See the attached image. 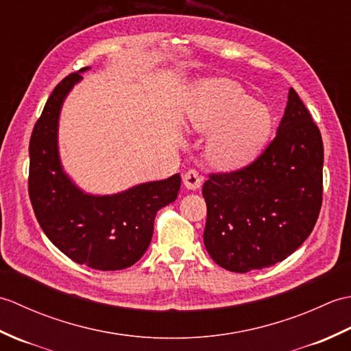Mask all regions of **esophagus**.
I'll return each instance as SVG.
<instances>
[{
	"instance_id": "esophagus-1",
	"label": "esophagus",
	"mask_w": 351,
	"mask_h": 351,
	"mask_svg": "<svg viewBox=\"0 0 351 351\" xmlns=\"http://www.w3.org/2000/svg\"><path fill=\"white\" fill-rule=\"evenodd\" d=\"M182 181H184L185 187H187L189 190H197L200 185H202L204 178L200 176V173L196 169H190L184 173Z\"/></svg>"
}]
</instances>
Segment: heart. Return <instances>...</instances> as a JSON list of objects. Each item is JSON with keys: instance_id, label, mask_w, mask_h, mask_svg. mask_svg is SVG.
<instances>
[{"instance_id": "b5f03b06", "label": "heart", "mask_w": 351, "mask_h": 351, "mask_svg": "<svg viewBox=\"0 0 351 351\" xmlns=\"http://www.w3.org/2000/svg\"><path fill=\"white\" fill-rule=\"evenodd\" d=\"M187 122L199 132H213L206 155L223 170L249 164L263 149L273 126L268 108L229 80L205 81L195 88Z\"/></svg>"}]
</instances>
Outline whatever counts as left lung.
Returning a JSON list of instances; mask_svg holds the SVG:
<instances>
[{"label":"left lung","instance_id":"1","mask_svg":"<svg viewBox=\"0 0 351 351\" xmlns=\"http://www.w3.org/2000/svg\"><path fill=\"white\" fill-rule=\"evenodd\" d=\"M322 134L289 88L278 134L255 161L210 173L204 243L215 264L245 273L295 252L314 229L323 204Z\"/></svg>","mask_w":351,"mask_h":351}]
</instances>
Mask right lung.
Wrapping results in <instances>:
<instances>
[{"mask_svg": "<svg viewBox=\"0 0 351 351\" xmlns=\"http://www.w3.org/2000/svg\"><path fill=\"white\" fill-rule=\"evenodd\" d=\"M87 69L62 80L37 119L29 138L28 195L45 235L66 256L95 270H123L145 255L155 215L178 197L181 175L113 196L84 195L69 180L58 158V116L66 95Z\"/></svg>", "mask_w": 351, "mask_h": 351, "instance_id": "1", "label": "right lung"}]
</instances>
